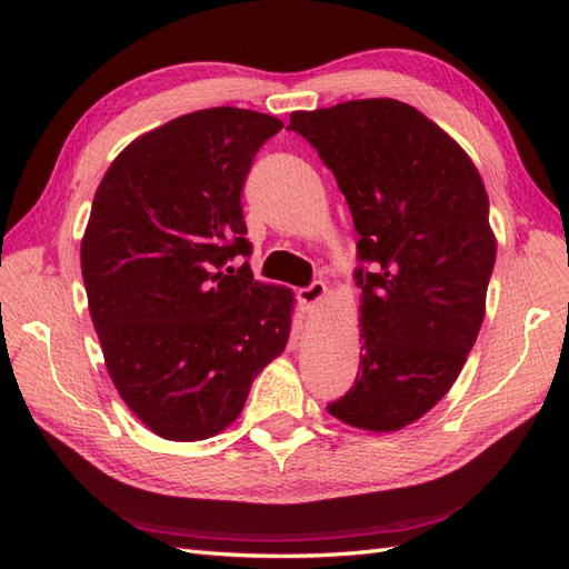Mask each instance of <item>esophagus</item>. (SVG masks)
Returning a JSON list of instances; mask_svg holds the SVG:
<instances>
[{
  "instance_id": "esophagus-1",
  "label": "esophagus",
  "mask_w": 569,
  "mask_h": 569,
  "mask_svg": "<svg viewBox=\"0 0 569 569\" xmlns=\"http://www.w3.org/2000/svg\"><path fill=\"white\" fill-rule=\"evenodd\" d=\"M325 293H328V286H325L322 281H312L310 286L300 288V291H298V303L303 306V310L312 312V310H316V308L322 303Z\"/></svg>"
}]
</instances>
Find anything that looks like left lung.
Masks as SVG:
<instances>
[{"mask_svg":"<svg viewBox=\"0 0 569 569\" xmlns=\"http://www.w3.org/2000/svg\"><path fill=\"white\" fill-rule=\"evenodd\" d=\"M288 129L330 168L359 232L361 361L330 416L401 430L450 391L485 320L497 261L489 198L469 156L406 102L293 112Z\"/></svg>","mask_w":569,"mask_h":569,"instance_id":"1","label":"left lung"}]
</instances>
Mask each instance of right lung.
<instances>
[{
	"mask_svg": "<svg viewBox=\"0 0 569 569\" xmlns=\"http://www.w3.org/2000/svg\"><path fill=\"white\" fill-rule=\"evenodd\" d=\"M283 129L212 107L131 141L94 192L82 281L107 371L166 440H204L237 420L251 381L283 352L291 291L253 281L241 190Z\"/></svg>",
	"mask_w": 569,
	"mask_h": 569,
	"instance_id": "right-lung-1",
	"label": "right lung"
}]
</instances>
